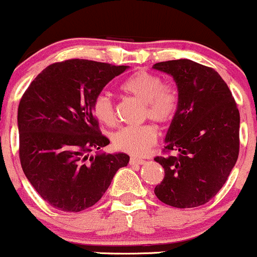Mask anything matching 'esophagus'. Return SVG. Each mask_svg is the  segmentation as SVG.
Here are the masks:
<instances>
[{"instance_id": "esophagus-1", "label": "esophagus", "mask_w": 257, "mask_h": 257, "mask_svg": "<svg viewBox=\"0 0 257 257\" xmlns=\"http://www.w3.org/2000/svg\"><path fill=\"white\" fill-rule=\"evenodd\" d=\"M145 159L143 158H135V157H132L131 159H129V164L131 166H141V164L145 163Z\"/></svg>"}]
</instances>
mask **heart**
<instances>
[{"label": "heart", "instance_id": "b5f03b06", "mask_svg": "<svg viewBox=\"0 0 257 257\" xmlns=\"http://www.w3.org/2000/svg\"><path fill=\"white\" fill-rule=\"evenodd\" d=\"M128 95L144 102V114L157 123L173 119L179 107V91L174 85L163 84L157 75L139 70L129 76L120 85ZM91 112L99 122L106 125L114 123V106L106 94H99L91 104ZM157 140V131L151 124L123 126L113 134L112 143L119 151L131 155H143Z\"/></svg>", "mask_w": 257, "mask_h": 257}]
</instances>
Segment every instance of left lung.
Segmentation results:
<instances>
[{"instance_id":"obj_1","label":"left lung","mask_w":257,"mask_h":257,"mask_svg":"<svg viewBox=\"0 0 257 257\" xmlns=\"http://www.w3.org/2000/svg\"><path fill=\"white\" fill-rule=\"evenodd\" d=\"M153 69L172 76L179 91L164 147L176 155L155 158L164 168L155 194L170 206L196 208L215 197L237 162L239 111L226 82L211 67L179 59Z\"/></svg>"}]
</instances>
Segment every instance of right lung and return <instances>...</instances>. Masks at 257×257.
<instances>
[{"mask_svg":"<svg viewBox=\"0 0 257 257\" xmlns=\"http://www.w3.org/2000/svg\"><path fill=\"white\" fill-rule=\"evenodd\" d=\"M128 66L71 59L47 66L19 102V158L42 198L67 213L90 208L104 196L125 153H100L110 140L100 133L91 104ZM95 149L99 152L90 156Z\"/></svg>","mask_w":257,"mask_h":257,"instance_id":"1","label":"right lung"}]
</instances>
